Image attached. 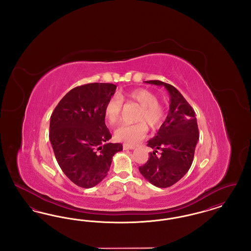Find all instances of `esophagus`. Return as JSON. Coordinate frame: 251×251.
<instances>
[{
    "mask_svg": "<svg viewBox=\"0 0 251 251\" xmlns=\"http://www.w3.org/2000/svg\"><path fill=\"white\" fill-rule=\"evenodd\" d=\"M133 149H134V147L131 146V145H128V144H124L123 145V150H125V151H127V150H133Z\"/></svg>",
    "mask_w": 251,
    "mask_h": 251,
    "instance_id": "1",
    "label": "esophagus"
}]
</instances>
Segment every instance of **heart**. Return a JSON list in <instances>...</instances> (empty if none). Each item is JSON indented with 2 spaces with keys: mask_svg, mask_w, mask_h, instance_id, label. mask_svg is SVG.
<instances>
[{
  "mask_svg": "<svg viewBox=\"0 0 251 251\" xmlns=\"http://www.w3.org/2000/svg\"><path fill=\"white\" fill-rule=\"evenodd\" d=\"M135 104L139 110L135 116L134 124L122 125L116 131V138L126 144L138 143L147 135L148 128L146 123L152 129L158 128L165 117L163 106L158 102V99L152 92L143 88L131 90L130 92L119 96L111 97L104 106V116L108 122L115 126L120 121V115L123 102Z\"/></svg>",
  "mask_w": 251,
  "mask_h": 251,
  "instance_id": "obj_1",
  "label": "heart"
}]
</instances>
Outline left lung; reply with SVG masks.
Returning a JSON list of instances; mask_svg holds the SVG:
<instances>
[{"label":"left lung","mask_w":251,"mask_h":251,"mask_svg":"<svg viewBox=\"0 0 251 251\" xmlns=\"http://www.w3.org/2000/svg\"><path fill=\"white\" fill-rule=\"evenodd\" d=\"M147 84L164 85L169 94V112L155 136L148 141L153 149L148 162L139 167L144 178L160 188L179 181L191 167L200 132L195 111L173 85L153 80ZM161 153L156 155V150Z\"/></svg>","instance_id":"left-lung-1"}]
</instances>
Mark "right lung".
<instances>
[{
  "label": "right lung",
  "mask_w": 251,
  "mask_h": 251,
  "mask_svg": "<svg viewBox=\"0 0 251 251\" xmlns=\"http://www.w3.org/2000/svg\"><path fill=\"white\" fill-rule=\"evenodd\" d=\"M117 85L92 83L63 97L50 120V141L65 175L76 185L91 188L107 176L113 156L122 151L105 125L104 106Z\"/></svg>",
  "instance_id": "add662e5"
}]
</instances>
